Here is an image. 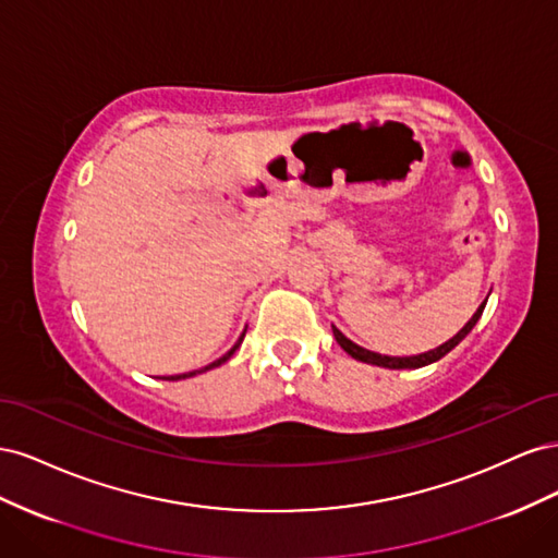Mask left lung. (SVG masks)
<instances>
[{
	"label": "left lung",
	"mask_w": 558,
	"mask_h": 558,
	"mask_svg": "<svg viewBox=\"0 0 558 558\" xmlns=\"http://www.w3.org/2000/svg\"><path fill=\"white\" fill-rule=\"evenodd\" d=\"M484 307H486V300L477 307V312L472 314V318L468 320V324L451 337V340H447L445 344L435 347V349H430V351L416 353V356H384V353L363 349V347H359L356 342H351L349 337H347L344 332L337 330L335 326H332V335H335L337 344H340V347L349 353L351 359H356V361H361V363L377 365V367H388V369H416V367H424V365H430V363H435V361H440L442 356H447V353H449L456 344H461V342L465 340V335H468L472 328H475V324L480 320Z\"/></svg>",
	"instance_id": "1"
}]
</instances>
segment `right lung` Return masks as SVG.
Instances as JSON below:
<instances>
[{
	"label": "right lung",
	"instance_id": "1",
	"mask_svg": "<svg viewBox=\"0 0 558 558\" xmlns=\"http://www.w3.org/2000/svg\"><path fill=\"white\" fill-rule=\"evenodd\" d=\"M246 332V330H244ZM244 332L240 335V340L238 342H234V347L228 351V353H223V356L221 359H218V361H214V363H209L207 367H199V369H193V373H183V375H170V377H165V379H170V381H179V379H189V377H195V375H202V373H207V369H211V367H218V365H223L230 356H232V353L234 351H238L240 349V344H242V340H244Z\"/></svg>",
	"mask_w": 558,
	"mask_h": 558
}]
</instances>
